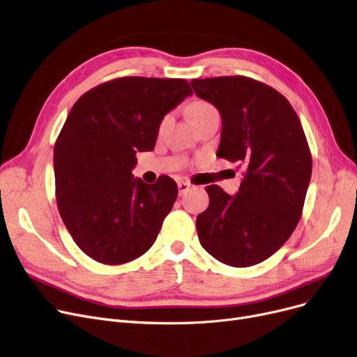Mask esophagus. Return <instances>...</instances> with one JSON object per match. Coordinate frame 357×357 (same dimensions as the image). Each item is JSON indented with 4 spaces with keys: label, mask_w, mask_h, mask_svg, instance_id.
<instances>
[{
    "label": "esophagus",
    "mask_w": 357,
    "mask_h": 357,
    "mask_svg": "<svg viewBox=\"0 0 357 357\" xmlns=\"http://www.w3.org/2000/svg\"><path fill=\"white\" fill-rule=\"evenodd\" d=\"M192 188V185L190 182H185V181H181L178 182V190H179V195H185Z\"/></svg>",
    "instance_id": "1"
}]
</instances>
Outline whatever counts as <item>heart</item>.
Returning <instances> with one entry per match:
<instances>
[{"label": "heart", "mask_w": 357, "mask_h": 357, "mask_svg": "<svg viewBox=\"0 0 357 357\" xmlns=\"http://www.w3.org/2000/svg\"><path fill=\"white\" fill-rule=\"evenodd\" d=\"M211 111H215V109H214V107H213L208 102L197 100V102H194V103L190 106V118H191L192 122H195L198 118H201V116L206 115L207 112H211ZM169 119H170L169 116H165V118H163V121H162V123H160V130H163V128L167 126Z\"/></svg>", "instance_id": "b5f03b06"}]
</instances>
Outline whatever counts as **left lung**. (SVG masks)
Here are the masks:
<instances>
[{
  "instance_id": "8db88e82",
  "label": "left lung",
  "mask_w": 357,
  "mask_h": 357,
  "mask_svg": "<svg viewBox=\"0 0 357 357\" xmlns=\"http://www.w3.org/2000/svg\"><path fill=\"white\" fill-rule=\"evenodd\" d=\"M191 86L220 112L217 156L246 167L238 194L206 188L210 204L197 217L199 243L223 264L255 266L280 250L302 215L312 174L303 128L289 100L254 79H195Z\"/></svg>"
}]
</instances>
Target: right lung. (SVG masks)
Instances as JSON below:
<instances>
[{"label":"right lung","instance_id":"obj_1","mask_svg":"<svg viewBox=\"0 0 357 357\" xmlns=\"http://www.w3.org/2000/svg\"><path fill=\"white\" fill-rule=\"evenodd\" d=\"M192 90L182 79L121 77L74 103L54 149L55 195L80 250L118 266L147 252L178 197L176 182L132 176L137 151H150L160 122Z\"/></svg>","mask_w":357,"mask_h":357}]
</instances>
